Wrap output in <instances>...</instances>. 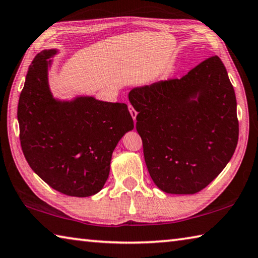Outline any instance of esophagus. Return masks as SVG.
Listing matches in <instances>:
<instances>
[{
  "instance_id": "34e87169",
  "label": "esophagus",
  "mask_w": 258,
  "mask_h": 258,
  "mask_svg": "<svg viewBox=\"0 0 258 258\" xmlns=\"http://www.w3.org/2000/svg\"><path fill=\"white\" fill-rule=\"evenodd\" d=\"M128 107H129V112H130V114H132V116H133V119H134V121H136V117H137V112H136V110H135V108L130 105H128Z\"/></svg>"
}]
</instances>
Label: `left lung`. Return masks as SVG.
<instances>
[{
	"label": "left lung",
	"instance_id": "8db88e82",
	"mask_svg": "<svg viewBox=\"0 0 258 258\" xmlns=\"http://www.w3.org/2000/svg\"><path fill=\"white\" fill-rule=\"evenodd\" d=\"M129 101L153 181L162 191L192 195L229 163L237 147L236 94L219 56L181 79L135 87Z\"/></svg>",
	"mask_w": 258,
	"mask_h": 258
}]
</instances>
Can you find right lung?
<instances>
[{"label": "right lung", "mask_w": 258, "mask_h": 258, "mask_svg": "<svg viewBox=\"0 0 258 258\" xmlns=\"http://www.w3.org/2000/svg\"><path fill=\"white\" fill-rule=\"evenodd\" d=\"M57 53V48L43 49L27 72L18 104L20 143L30 168L49 187L89 197L105 184L112 153L134 129V120L124 103L89 95L53 96L48 70Z\"/></svg>", "instance_id": "add662e5"}]
</instances>
